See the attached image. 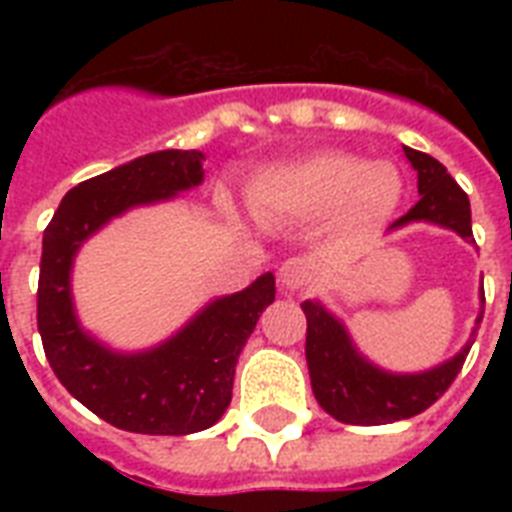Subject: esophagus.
Instances as JSON below:
<instances>
[{
	"label": "esophagus",
	"mask_w": 512,
	"mask_h": 512,
	"mask_svg": "<svg viewBox=\"0 0 512 512\" xmlns=\"http://www.w3.org/2000/svg\"><path fill=\"white\" fill-rule=\"evenodd\" d=\"M313 276V263L305 257H289L287 263H281L279 268V287L281 289H300L305 287Z\"/></svg>",
	"instance_id": "1"
}]
</instances>
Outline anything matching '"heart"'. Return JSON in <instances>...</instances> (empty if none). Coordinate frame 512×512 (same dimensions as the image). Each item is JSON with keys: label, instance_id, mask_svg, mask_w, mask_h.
Listing matches in <instances>:
<instances>
[{"label": "heart", "instance_id": "b5f03b06", "mask_svg": "<svg viewBox=\"0 0 512 512\" xmlns=\"http://www.w3.org/2000/svg\"><path fill=\"white\" fill-rule=\"evenodd\" d=\"M404 177L388 162L321 151L273 167L252 183V207L263 217L316 220L335 215L345 231H372L401 204Z\"/></svg>", "mask_w": 512, "mask_h": 512}]
</instances>
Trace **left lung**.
<instances>
[{"label": "left lung", "instance_id": "1", "mask_svg": "<svg viewBox=\"0 0 512 512\" xmlns=\"http://www.w3.org/2000/svg\"><path fill=\"white\" fill-rule=\"evenodd\" d=\"M404 154L417 170L420 201L404 217H398L396 223L390 225V231L422 220V223L457 231L462 239H473L468 193L454 183V177L438 159L409 146H404ZM481 303H484V284H481ZM300 308L308 319L305 358H308V372H311L313 396L324 412L348 425H388V422L409 420L414 414L425 412L449 390L473 345V340H468L457 356L433 366L428 372L393 374L366 361L350 340L348 329L342 327V321H337L324 305L316 300H305ZM481 319H484V308L478 313L476 327Z\"/></svg>", "mask_w": 512, "mask_h": 512}]
</instances>
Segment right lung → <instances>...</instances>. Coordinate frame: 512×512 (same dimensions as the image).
Returning <instances> with one entry per match:
<instances>
[{"mask_svg": "<svg viewBox=\"0 0 512 512\" xmlns=\"http://www.w3.org/2000/svg\"><path fill=\"white\" fill-rule=\"evenodd\" d=\"M201 151H156L84 180L44 228L36 327L63 388L114 428L188 436L212 428L231 404L233 374L260 313L276 297L273 273L217 297L151 350L116 353L87 335L74 313L71 268L92 233L127 209L167 201L204 180Z\"/></svg>", "mask_w": 512, "mask_h": 512, "instance_id": "obj_1", "label": "right lung"}]
</instances>
